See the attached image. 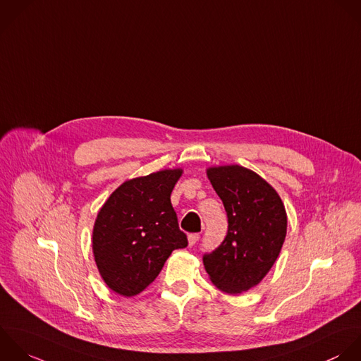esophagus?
Here are the masks:
<instances>
[{"instance_id":"1","label":"esophagus","mask_w":361,"mask_h":361,"mask_svg":"<svg viewBox=\"0 0 361 361\" xmlns=\"http://www.w3.org/2000/svg\"><path fill=\"white\" fill-rule=\"evenodd\" d=\"M198 239H200V235H198V233H190V235H188V243H190V246L195 245V243L198 242Z\"/></svg>"}]
</instances>
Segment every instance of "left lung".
Here are the masks:
<instances>
[{
  "label": "left lung",
  "instance_id": "8db88e82",
  "mask_svg": "<svg viewBox=\"0 0 361 361\" xmlns=\"http://www.w3.org/2000/svg\"><path fill=\"white\" fill-rule=\"evenodd\" d=\"M207 174L224 202L228 233L204 255V266L221 291L240 294L257 286L276 263L287 235V212L277 191L246 167H211Z\"/></svg>",
  "mask_w": 361,
  "mask_h": 361
}]
</instances>
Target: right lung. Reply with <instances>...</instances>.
I'll list each match as a JSON object with an SVG mask.
<instances>
[{
	"label": "right lung",
	"instance_id": "1",
	"mask_svg": "<svg viewBox=\"0 0 361 361\" xmlns=\"http://www.w3.org/2000/svg\"><path fill=\"white\" fill-rule=\"evenodd\" d=\"M183 170H161L121 184L99 209L92 252L105 284L119 295L142 293L176 249L188 245L171 205Z\"/></svg>",
	"mask_w": 361,
	"mask_h": 361
}]
</instances>
